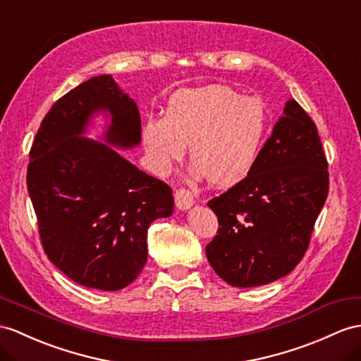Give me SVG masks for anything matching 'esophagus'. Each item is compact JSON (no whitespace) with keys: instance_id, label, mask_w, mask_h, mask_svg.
I'll return each mask as SVG.
<instances>
[{"instance_id":"obj_1","label":"esophagus","mask_w":361,"mask_h":361,"mask_svg":"<svg viewBox=\"0 0 361 361\" xmlns=\"http://www.w3.org/2000/svg\"><path fill=\"white\" fill-rule=\"evenodd\" d=\"M174 202H176V207L179 209H188L192 204H195V197H192L191 191L185 188H179L174 192Z\"/></svg>"}]
</instances>
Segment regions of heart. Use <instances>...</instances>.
<instances>
[{
  "instance_id": "b5f03b06",
  "label": "heart",
  "mask_w": 361,
  "mask_h": 361,
  "mask_svg": "<svg viewBox=\"0 0 361 361\" xmlns=\"http://www.w3.org/2000/svg\"><path fill=\"white\" fill-rule=\"evenodd\" d=\"M269 128L265 104L228 85L174 93L164 118H150L142 142L152 170L170 174L190 144L192 176L230 188L252 171Z\"/></svg>"
}]
</instances>
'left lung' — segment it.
Instances as JSON below:
<instances>
[{"label":"left lung","instance_id":"8db88e82","mask_svg":"<svg viewBox=\"0 0 361 361\" xmlns=\"http://www.w3.org/2000/svg\"><path fill=\"white\" fill-rule=\"evenodd\" d=\"M328 190L317 127L297 101H288L252 171L208 202L219 221L205 248L216 274L237 288L289 274L305 256Z\"/></svg>","mask_w":361,"mask_h":361}]
</instances>
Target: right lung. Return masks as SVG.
<instances>
[{
  "label": "right lung",
  "mask_w": 361,
  "mask_h": 361,
  "mask_svg": "<svg viewBox=\"0 0 361 361\" xmlns=\"http://www.w3.org/2000/svg\"><path fill=\"white\" fill-rule=\"evenodd\" d=\"M99 110L111 116V145H139L135 101L110 75L93 76L42 119L30 148L27 191L49 260L79 285L118 291L145 267L148 226L171 216L174 199L165 182L113 147L81 136Z\"/></svg>",
  "instance_id": "obj_1"
}]
</instances>
